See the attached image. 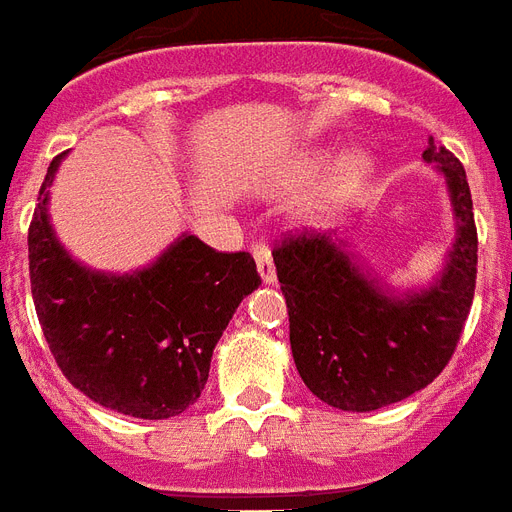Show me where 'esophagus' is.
<instances>
[{
    "instance_id": "1",
    "label": "esophagus",
    "mask_w": 512,
    "mask_h": 512,
    "mask_svg": "<svg viewBox=\"0 0 512 512\" xmlns=\"http://www.w3.org/2000/svg\"><path fill=\"white\" fill-rule=\"evenodd\" d=\"M253 259H256V267H259L261 280L267 282V285H275L277 272H275V264H272V251H269L267 245L264 243L253 245Z\"/></svg>"
}]
</instances>
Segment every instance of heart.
<instances>
[{"label": "heart", "instance_id": "obj_1", "mask_svg": "<svg viewBox=\"0 0 512 512\" xmlns=\"http://www.w3.org/2000/svg\"><path fill=\"white\" fill-rule=\"evenodd\" d=\"M317 163H320V158H309L306 163H301V166H298V174H293V182H301L306 174H312V171L317 169ZM370 169L372 163L365 153L354 150V153L343 155L341 161H338V166L333 169V174L322 182L320 190L314 192L312 203H309L314 214H325V211H333V208L343 206V203L362 187V182L367 179Z\"/></svg>", "mask_w": 512, "mask_h": 512}]
</instances>
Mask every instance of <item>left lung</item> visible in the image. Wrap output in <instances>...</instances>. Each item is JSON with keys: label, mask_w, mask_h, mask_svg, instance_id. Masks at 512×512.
Wrapping results in <instances>:
<instances>
[{"label": "left lung", "mask_w": 512, "mask_h": 512, "mask_svg": "<svg viewBox=\"0 0 512 512\" xmlns=\"http://www.w3.org/2000/svg\"><path fill=\"white\" fill-rule=\"evenodd\" d=\"M423 161L444 177L455 214V243L425 288H388L335 232L288 237L272 253L298 375L335 410H380L428 386L468 320L478 264L468 179L433 137Z\"/></svg>", "instance_id": "1"}]
</instances>
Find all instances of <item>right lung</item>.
<instances>
[{
    "label": "right lung",
    "instance_id": "add662e5",
    "mask_svg": "<svg viewBox=\"0 0 512 512\" xmlns=\"http://www.w3.org/2000/svg\"><path fill=\"white\" fill-rule=\"evenodd\" d=\"M49 163L28 230L36 317L63 375L121 415L166 420L198 402L224 327L261 285L251 253L182 235L142 269L97 272L65 251L49 222Z\"/></svg>",
    "mask_w": 512,
    "mask_h": 512
}]
</instances>
